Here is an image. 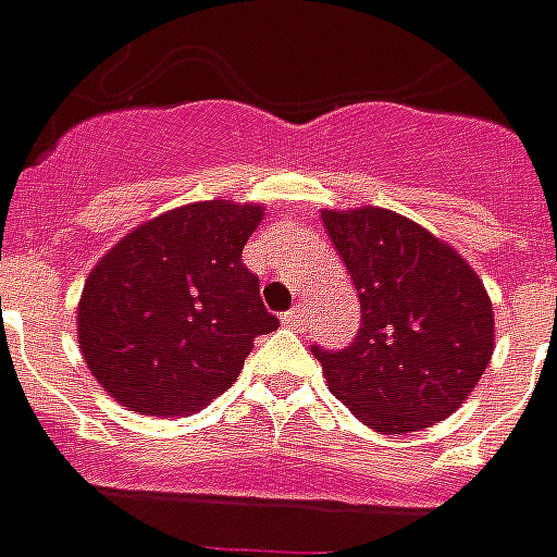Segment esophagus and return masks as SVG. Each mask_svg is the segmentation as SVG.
I'll use <instances>...</instances> for the list:
<instances>
[{"instance_id":"esophagus-1","label":"esophagus","mask_w":557,"mask_h":557,"mask_svg":"<svg viewBox=\"0 0 557 557\" xmlns=\"http://www.w3.org/2000/svg\"><path fill=\"white\" fill-rule=\"evenodd\" d=\"M305 319H307L305 305H295L292 310H286V313H283V322H286V325H292V329H295V325H301Z\"/></svg>"}]
</instances>
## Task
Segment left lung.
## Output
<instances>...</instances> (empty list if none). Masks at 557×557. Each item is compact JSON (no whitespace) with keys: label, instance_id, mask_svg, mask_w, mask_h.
I'll use <instances>...</instances> for the list:
<instances>
[{"label":"left lung","instance_id":"8db88e82","mask_svg":"<svg viewBox=\"0 0 557 557\" xmlns=\"http://www.w3.org/2000/svg\"><path fill=\"white\" fill-rule=\"evenodd\" d=\"M322 223L361 307L349 346H310L334 398L386 434L455 413L495 346L482 280L453 247L395 211H325Z\"/></svg>","mask_w":557,"mask_h":557}]
</instances>
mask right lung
I'll return each instance as SVG.
<instances>
[{"label":"right lung","instance_id":"1","mask_svg":"<svg viewBox=\"0 0 557 557\" xmlns=\"http://www.w3.org/2000/svg\"><path fill=\"white\" fill-rule=\"evenodd\" d=\"M256 205L198 201L135 228L84 283L77 341L123 407L186 416L238 380L252 337L274 332L244 244Z\"/></svg>","mask_w":557,"mask_h":557}]
</instances>
